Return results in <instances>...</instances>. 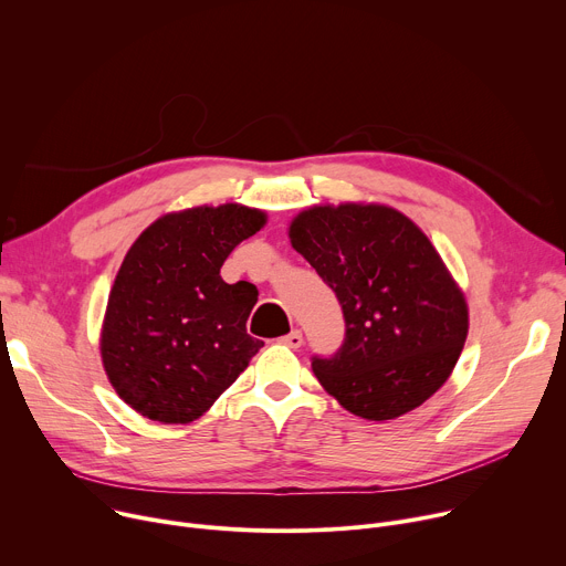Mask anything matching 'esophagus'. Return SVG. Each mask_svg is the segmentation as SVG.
Instances as JSON below:
<instances>
[{
    "label": "esophagus",
    "instance_id": "34e87169",
    "mask_svg": "<svg viewBox=\"0 0 566 566\" xmlns=\"http://www.w3.org/2000/svg\"><path fill=\"white\" fill-rule=\"evenodd\" d=\"M281 344H285V346H290V348H298V346L303 344V335H301L298 331H292L290 335L281 337Z\"/></svg>",
    "mask_w": 566,
    "mask_h": 566
}]
</instances>
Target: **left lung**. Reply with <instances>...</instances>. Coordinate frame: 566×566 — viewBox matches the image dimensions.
<instances>
[{
	"mask_svg": "<svg viewBox=\"0 0 566 566\" xmlns=\"http://www.w3.org/2000/svg\"><path fill=\"white\" fill-rule=\"evenodd\" d=\"M287 235L344 310L342 348L312 357L344 409L394 420L448 382L468 337V301L413 220L387 205H315Z\"/></svg>",
	"mask_w": 566,
	"mask_h": 566,
	"instance_id": "1",
	"label": "left lung"
}]
</instances>
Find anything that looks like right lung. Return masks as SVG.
Returning a JSON list of instances; mask_svg holds the SVG:
<instances>
[{"label":"right lung","mask_w":566,"mask_h":566,"mask_svg":"<svg viewBox=\"0 0 566 566\" xmlns=\"http://www.w3.org/2000/svg\"><path fill=\"white\" fill-rule=\"evenodd\" d=\"M265 222L261 209L205 205L157 218L133 242L109 290L101 359L137 413L193 422L261 350L263 342L247 335L259 292L224 283L220 268Z\"/></svg>","instance_id":"obj_1"}]
</instances>
